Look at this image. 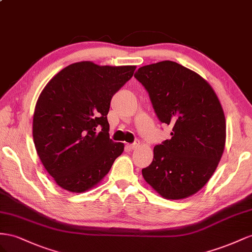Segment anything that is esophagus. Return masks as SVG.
Masks as SVG:
<instances>
[{"mask_svg": "<svg viewBox=\"0 0 252 252\" xmlns=\"http://www.w3.org/2000/svg\"><path fill=\"white\" fill-rule=\"evenodd\" d=\"M139 140L138 139H136L133 143H131V145H126V147L130 149V150H133V149H135V148H137L138 146H139Z\"/></svg>", "mask_w": 252, "mask_h": 252, "instance_id": "esophagus-1", "label": "esophagus"}]
</instances>
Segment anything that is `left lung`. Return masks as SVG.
Segmentation results:
<instances>
[{
	"label": "left lung",
	"mask_w": 252,
	"mask_h": 252,
	"mask_svg": "<svg viewBox=\"0 0 252 252\" xmlns=\"http://www.w3.org/2000/svg\"><path fill=\"white\" fill-rule=\"evenodd\" d=\"M134 77L147 90L157 118L172 127L171 138L154 147L142 176L164 198L188 197L209 181L224 152L220 100L202 77L173 61L142 66Z\"/></svg>",
	"instance_id": "obj_1"
}]
</instances>
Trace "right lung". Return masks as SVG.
<instances>
[{"label":"right lung","instance_id":"right-lung-1","mask_svg":"<svg viewBox=\"0 0 252 252\" xmlns=\"http://www.w3.org/2000/svg\"><path fill=\"white\" fill-rule=\"evenodd\" d=\"M136 66L73 63L50 80L35 104L32 136L41 162L57 185L81 193L109 173L124 152L110 139L107 113L112 97Z\"/></svg>","mask_w":252,"mask_h":252}]
</instances>
